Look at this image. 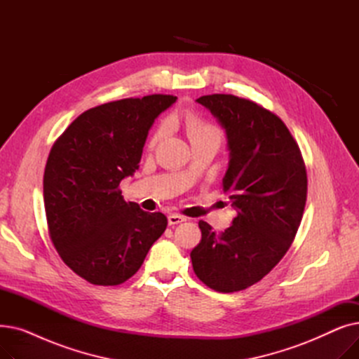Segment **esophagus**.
<instances>
[{"label": "esophagus", "instance_id": "1", "mask_svg": "<svg viewBox=\"0 0 359 359\" xmlns=\"http://www.w3.org/2000/svg\"><path fill=\"white\" fill-rule=\"evenodd\" d=\"M183 221H186V218H184L183 215H179V214L168 215V224H170V225H176V224H180V222H183Z\"/></svg>", "mask_w": 359, "mask_h": 359}]
</instances>
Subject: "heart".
I'll return each mask as SVG.
<instances>
[{
	"instance_id": "obj_1",
	"label": "heart",
	"mask_w": 359,
	"mask_h": 359,
	"mask_svg": "<svg viewBox=\"0 0 359 359\" xmlns=\"http://www.w3.org/2000/svg\"><path fill=\"white\" fill-rule=\"evenodd\" d=\"M184 126L192 144L199 141H208V140L217 141L218 144H221V141L224 140V130L221 129V126H218L217 123L208 119H205L203 116L198 115V113H194V111L186 113ZM168 130H170V121L168 119L161 121L157 129L154 130L153 137L149 140V147H156L168 134Z\"/></svg>"
}]
</instances>
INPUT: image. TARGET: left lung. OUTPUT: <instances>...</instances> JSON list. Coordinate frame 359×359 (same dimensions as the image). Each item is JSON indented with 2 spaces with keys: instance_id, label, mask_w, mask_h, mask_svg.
Segmentation results:
<instances>
[{
  "instance_id": "1",
  "label": "left lung",
  "mask_w": 359,
  "mask_h": 359,
  "mask_svg": "<svg viewBox=\"0 0 359 359\" xmlns=\"http://www.w3.org/2000/svg\"><path fill=\"white\" fill-rule=\"evenodd\" d=\"M196 102L227 132L222 191L237 215L221 233L199 221L202 238L191 252L192 266L206 287L237 292L266 276L288 252L307 201V170L290 129L271 110L233 94Z\"/></svg>"
}]
</instances>
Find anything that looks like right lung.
Returning <instances> with one entry per match:
<instances>
[{
	"label": "right lung",
	"mask_w": 359,
	"mask_h": 359,
	"mask_svg": "<svg viewBox=\"0 0 359 359\" xmlns=\"http://www.w3.org/2000/svg\"><path fill=\"white\" fill-rule=\"evenodd\" d=\"M170 94L91 107L50 148L43 175L49 237L65 265L93 285H121L141 268L167 217L126 202L119 183L134 175L154 119Z\"/></svg>",
	"instance_id": "add662e5"
}]
</instances>
